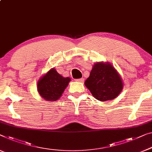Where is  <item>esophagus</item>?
I'll return each instance as SVG.
<instances>
[{
    "label": "esophagus",
    "mask_w": 152,
    "mask_h": 152,
    "mask_svg": "<svg viewBox=\"0 0 152 152\" xmlns=\"http://www.w3.org/2000/svg\"><path fill=\"white\" fill-rule=\"evenodd\" d=\"M75 81H78V82H81V83H82V82H83L84 79H83V78H80V79H75Z\"/></svg>",
    "instance_id": "1"
}]
</instances>
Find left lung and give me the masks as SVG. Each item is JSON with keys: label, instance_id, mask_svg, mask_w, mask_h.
<instances>
[{"label": "left lung", "instance_id": "left-lung-1", "mask_svg": "<svg viewBox=\"0 0 152 152\" xmlns=\"http://www.w3.org/2000/svg\"><path fill=\"white\" fill-rule=\"evenodd\" d=\"M85 85L93 96L100 101L115 99L123 88L122 79L116 70L111 64L103 62L93 66Z\"/></svg>", "mask_w": 152, "mask_h": 152}]
</instances>
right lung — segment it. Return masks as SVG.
Returning a JSON list of instances; mask_svg holds the SVG:
<instances>
[{
  "instance_id": "right-lung-1",
  "label": "right lung",
  "mask_w": 152,
  "mask_h": 152,
  "mask_svg": "<svg viewBox=\"0 0 152 152\" xmlns=\"http://www.w3.org/2000/svg\"><path fill=\"white\" fill-rule=\"evenodd\" d=\"M70 81L69 77H63L53 68L40 79L37 89L45 100L56 101L61 96Z\"/></svg>"
}]
</instances>
